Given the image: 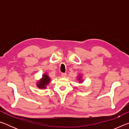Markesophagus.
I'll list each match as a JSON object with an SVG mask.
<instances>
[{
	"label": "esophagus",
	"mask_w": 129,
	"mask_h": 129,
	"mask_svg": "<svg viewBox=\"0 0 129 129\" xmlns=\"http://www.w3.org/2000/svg\"><path fill=\"white\" fill-rule=\"evenodd\" d=\"M61 76L62 77H64V78H65L67 77V74L66 73H62V74H61Z\"/></svg>",
	"instance_id": "34e87169"
}]
</instances>
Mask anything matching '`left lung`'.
<instances>
[{"instance_id": "left-lung-1", "label": "left lung", "mask_w": 129, "mask_h": 129, "mask_svg": "<svg viewBox=\"0 0 129 129\" xmlns=\"http://www.w3.org/2000/svg\"><path fill=\"white\" fill-rule=\"evenodd\" d=\"M77 79L78 81V82H79L80 84V83L81 84V83H82L83 81H84V80H83V79H82V75H78L77 77Z\"/></svg>"}]
</instances>
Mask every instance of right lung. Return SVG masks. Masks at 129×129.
<instances>
[{
	"label": "right lung",
	"instance_id": "1",
	"mask_svg": "<svg viewBox=\"0 0 129 129\" xmlns=\"http://www.w3.org/2000/svg\"><path fill=\"white\" fill-rule=\"evenodd\" d=\"M51 80V78L46 73H44L42 75V77L37 81L36 86L38 88L41 89H47V87L48 86Z\"/></svg>",
	"mask_w": 129,
	"mask_h": 129
}]
</instances>
